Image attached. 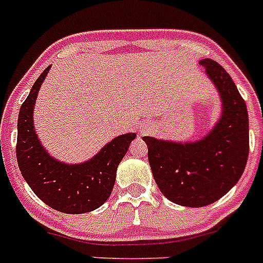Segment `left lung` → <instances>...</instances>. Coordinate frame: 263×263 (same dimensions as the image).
I'll list each match as a JSON object with an SVG mask.
<instances>
[{"mask_svg":"<svg viewBox=\"0 0 263 263\" xmlns=\"http://www.w3.org/2000/svg\"><path fill=\"white\" fill-rule=\"evenodd\" d=\"M201 67L219 90L222 118L208 136L176 144L144 136L154 180L173 202L200 208L219 200L239 181L249 156V122L245 101L227 71L215 61Z\"/></svg>","mask_w":263,"mask_h":263,"instance_id":"obj_1","label":"left lung"}]
</instances>
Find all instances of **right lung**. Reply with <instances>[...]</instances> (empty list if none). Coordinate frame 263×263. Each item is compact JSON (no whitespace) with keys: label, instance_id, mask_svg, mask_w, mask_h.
Here are the masks:
<instances>
[{"label":"right lung","instance_id":"right-lung-1","mask_svg":"<svg viewBox=\"0 0 263 263\" xmlns=\"http://www.w3.org/2000/svg\"><path fill=\"white\" fill-rule=\"evenodd\" d=\"M50 66L39 76L18 118L16 159L19 170L41 201L66 214H82L97 209L109 198L118 165L136 134L115 137L102 151L80 165H66L51 158L33 128V106Z\"/></svg>","mask_w":263,"mask_h":263}]
</instances>
